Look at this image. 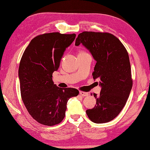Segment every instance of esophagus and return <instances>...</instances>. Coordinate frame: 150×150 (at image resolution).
Returning a JSON list of instances; mask_svg holds the SVG:
<instances>
[{
  "instance_id": "1",
  "label": "esophagus",
  "mask_w": 150,
  "mask_h": 150,
  "mask_svg": "<svg viewBox=\"0 0 150 150\" xmlns=\"http://www.w3.org/2000/svg\"><path fill=\"white\" fill-rule=\"evenodd\" d=\"M80 96H81L82 97H86L88 96V93H86V92H83V91H80Z\"/></svg>"
}]
</instances>
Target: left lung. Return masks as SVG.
<instances>
[{
  "label": "left lung",
  "instance_id": "8db88e82",
  "mask_svg": "<svg viewBox=\"0 0 150 150\" xmlns=\"http://www.w3.org/2000/svg\"><path fill=\"white\" fill-rule=\"evenodd\" d=\"M81 43L96 61L93 79L99 80L100 94L93 95L96 105L86 112L95 123L113 120L126 105L132 87L128 53L118 38L106 32H83L75 45Z\"/></svg>",
  "mask_w": 150,
  "mask_h": 150
}]
</instances>
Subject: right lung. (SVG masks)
<instances>
[{
  "instance_id": "right-lung-1",
  "label": "right lung",
  "mask_w": 150,
  "mask_h": 150,
  "mask_svg": "<svg viewBox=\"0 0 150 150\" xmlns=\"http://www.w3.org/2000/svg\"><path fill=\"white\" fill-rule=\"evenodd\" d=\"M75 37V34L59 32L37 36L21 57L18 70L21 98L29 113L42 125L52 126L60 123L69 99L79 94L74 88L57 87L52 79L64 51Z\"/></svg>"
}]
</instances>
